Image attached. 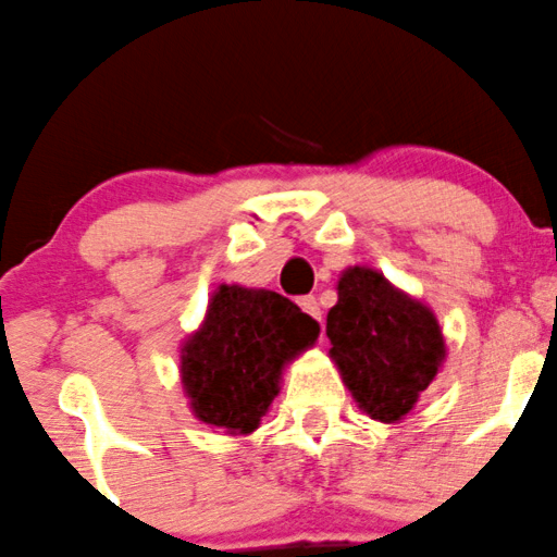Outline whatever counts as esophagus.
<instances>
[{
    "mask_svg": "<svg viewBox=\"0 0 557 557\" xmlns=\"http://www.w3.org/2000/svg\"><path fill=\"white\" fill-rule=\"evenodd\" d=\"M298 307H301L304 312L309 314V318H314V320L323 318V312H320V304H318V298H314V296H301V298H298Z\"/></svg>",
    "mask_w": 557,
    "mask_h": 557,
    "instance_id": "esophagus-1",
    "label": "esophagus"
}]
</instances>
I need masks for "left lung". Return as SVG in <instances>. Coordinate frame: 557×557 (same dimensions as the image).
<instances>
[{"label":"left lung","instance_id":"obj_1","mask_svg":"<svg viewBox=\"0 0 557 557\" xmlns=\"http://www.w3.org/2000/svg\"><path fill=\"white\" fill-rule=\"evenodd\" d=\"M336 290L325 323L333 362L368 417L397 424L446 360L435 312L371 267L344 269Z\"/></svg>","mask_w":557,"mask_h":557}]
</instances>
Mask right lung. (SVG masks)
I'll use <instances>...</instances> for the list:
<instances>
[{
	"label": "right lung",
	"mask_w": 557,
	"mask_h": 557,
	"mask_svg": "<svg viewBox=\"0 0 557 557\" xmlns=\"http://www.w3.org/2000/svg\"><path fill=\"white\" fill-rule=\"evenodd\" d=\"M318 336V320L290 298L219 285L202 325L181 347V384L191 413L226 435H250L277 397L285 366Z\"/></svg>",
	"instance_id": "right-lung-1"
}]
</instances>
